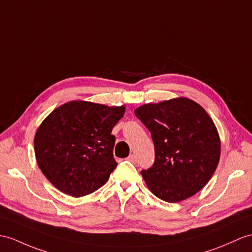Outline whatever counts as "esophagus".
Instances as JSON below:
<instances>
[{"label": "esophagus", "instance_id": "34e87169", "mask_svg": "<svg viewBox=\"0 0 252 252\" xmlns=\"http://www.w3.org/2000/svg\"><path fill=\"white\" fill-rule=\"evenodd\" d=\"M128 160H129L130 162H132V163H136L137 162V156L134 155V154H131V155H129L128 156Z\"/></svg>", "mask_w": 252, "mask_h": 252}]
</instances>
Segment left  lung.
I'll return each mask as SVG.
<instances>
[{
    "label": "left lung",
    "instance_id": "obj_1",
    "mask_svg": "<svg viewBox=\"0 0 252 252\" xmlns=\"http://www.w3.org/2000/svg\"><path fill=\"white\" fill-rule=\"evenodd\" d=\"M150 130L155 160L141 171L157 198L175 203L195 194L212 179L220 158V139L213 120L197 102L175 98L136 109Z\"/></svg>",
    "mask_w": 252,
    "mask_h": 252
}]
</instances>
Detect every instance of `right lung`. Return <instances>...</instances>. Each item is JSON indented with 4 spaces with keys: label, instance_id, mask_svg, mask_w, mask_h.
Listing matches in <instances>:
<instances>
[{
    "label": "right lung",
    "instance_id": "obj_1",
    "mask_svg": "<svg viewBox=\"0 0 252 252\" xmlns=\"http://www.w3.org/2000/svg\"><path fill=\"white\" fill-rule=\"evenodd\" d=\"M124 113V106L79 100L53 110L34 139L36 160L49 182L75 198L105 185L118 165L111 132Z\"/></svg>",
    "mask_w": 252,
    "mask_h": 252
}]
</instances>
